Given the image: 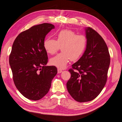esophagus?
Instances as JSON below:
<instances>
[{
  "label": "esophagus",
  "mask_w": 122,
  "mask_h": 122,
  "mask_svg": "<svg viewBox=\"0 0 122 122\" xmlns=\"http://www.w3.org/2000/svg\"><path fill=\"white\" fill-rule=\"evenodd\" d=\"M62 72H63V70H61V69H57V72H58V73H61Z\"/></svg>",
  "instance_id": "1"
}]
</instances>
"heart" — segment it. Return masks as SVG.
Listing matches in <instances>:
<instances>
[{
    "mask_svg": "<svg viewBox=\"0 0 122 122\" xmlns=\"http://www.w3.org/2000/svg\"><path fill=\"white\" fill-rule=\"evenodd\" d=\"M87 46V38L84 35H76L70 29H64L56 35V40L47 38L43 46L47 54L53 55L61 46V53L50 59L53 66L63 69L70 60L75 61L81 58Z\"/></svg>",
    "mask_w": 122,
    "mask_h": 122,
    "instance_id": "obj_1",
    "label": "heart"
}]
</instances>
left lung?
<instances>
[{
	"label": "left lung",
	"instance_id": "left-lung-1",
	"mask_svg": "<svg viewBox=\"0 0 122 122\" xmlns=\"http://www.w3.org/2000/svg\"><path fill=\"white\" fill-rule=\"evenodd\" d=\"M87 46L78 61L69 70L70 79L67 90L76 102H84L94 99L106 83L110 63L108 46L102 36L91 27L85 28Z\"/></svg>",
	"mask_w": 122,
	"mask_h": 122
}]
</instances>
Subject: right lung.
<instances>
[{"mask_svg":"<svg viewBox=\"0 0 122 122\" xmlns=\"http://www.w3.org/2000/svg\"><path fill=\"white\" fill-rule=\"evenodd\" d=\"M55 26L43 23L20 33L15 39L9 56L13 79L26 98L38 100L48 93L57 73L54 66H46L47 54L43 46L46 35Z\"/></svg>","mask_w":122,"mask_h":122,"instance_id":"1","label":"right lung"}]
</instances>
